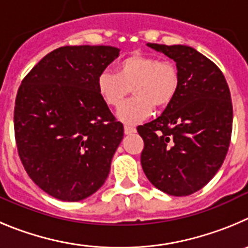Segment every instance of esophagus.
Returning a JSON list of instances; mask_svg holds the SVG:
<instances>
[{
  "label": "esophagus",
  "instance_id": "1",
  "mask_svg": "<svg viewBox=\"0 0 248 248\" xmlns=\"http://www.w3.org/2000/svg\"><path fill=\"white\" fill-rule=\"evenodd\" d=\"M136 132V128L133 126H124V135H132Z\"/></svg>",
  "mask_w": 248,
  "mask_h": 248
}]
</instances>
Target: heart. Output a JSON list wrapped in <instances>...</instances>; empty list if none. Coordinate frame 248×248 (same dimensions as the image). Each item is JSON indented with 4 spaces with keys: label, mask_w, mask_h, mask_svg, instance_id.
<instances>
[{
    "label": "heart",
    "mask_w": 248,
    "mask_h": 248,
    "mask_svg": "<svg viewBox=\"0 0 248 248\" xmlns=\"http://www.w3.org/2000/svg\"><path fill=\"white\" fill-rule=\"evenodd\" d=\"M180 84L179 70L169 60L146 54H129L117 63L115 71L104 70L97 77L100 97L112 108H120L133 91L135 97L120 110L124 124H137L152 113L171 104Z\"/></svg>",
    "instance_id": "obj_1"
}]
</instances>
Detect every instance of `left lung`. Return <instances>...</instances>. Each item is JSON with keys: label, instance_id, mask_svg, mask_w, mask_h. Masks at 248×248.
I'll return each mask as SVG.
<instances>
[{"label": "left lung", "instance_id": "left-lung-1", "mask_svg": "<svg viewBox=\"0 0 248 248\" xmlns=\"http://www.w3.org/2000/svg\"><path fill=\"white\" fill-rule=\"evenodd\" d=\"M177 63L178 93L162 115L138 126L140 164L149 182L169 195L200 190L224 163L232 132V102L222 71L186 46L148 43Z\"/></svg>", "mask_w": 248, "mask_h": 248}]
</instances>
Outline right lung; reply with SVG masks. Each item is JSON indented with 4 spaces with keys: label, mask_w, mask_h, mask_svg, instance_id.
<instances>
[{
    "label": "right lung",
    "mask_w": 248,
    "mask_h": 248,
    "mask_svg": "<svg viewBox=\"0 0 248 248\" xmlns=\"http://www.w3.org/2000/svg\"><path fill=\"white\" fill-rule=\"evenodd\" d=\"M119 54L108 46H60L22 80L13 116L17 151L31 179L57 199H85L110 173L124 124L96 81Z\"/></svg>",
    "instance_id": "1"
}]
</instances>
